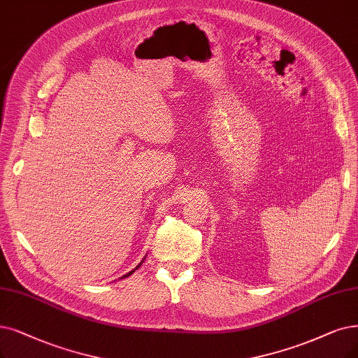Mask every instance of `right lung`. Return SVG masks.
<instances>
[{
  "instance_id": "1",
  "label": "right lung",
  "mask_w": 358,
  "mask_h": 358,
  "mask_svg": "<svg viewBox=\"0 0 358 358\" xmlns=\"http://www.w3.org/2000/svg\"><path fill=\"white\" fill-rule=\"evenodd\" d=\"M138 267H139V266H138ZM138 267H136V268H138ZM132 271H134V270H132ZM132 271H129V273H127L126 276H129V275H132ZM126 276H123V278H126Z\"/></svg>"
}]
</instances>
